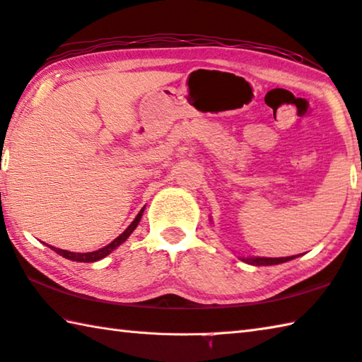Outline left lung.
I'll return each instance as SVG.
<instances>
[{
    "label": "left lung",
    "instance_id": "obj_1",
    "mask_svg": "<svg viewBox=\"0 0 362 362\" xmlns=\"http://www.w3.org/2000/svg\"><path fill=\"white\" fill-rule=\"evenodd\" d=\"M296 258V256H286V258H242V261L248 262V264L253 266H274L280 264V262H286Z\"/></svg>",
    "mask_w": 362,
    "mask_h": 362
}]
</instances>
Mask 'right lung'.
<instances>
[{"instance_id": "right-lung-1", "label": "right lung", "mask_w": 362, "mask_h": 362, "mask_svg": "<svg viewBox=\"0 0 362 362\" xmlns=\"http://www.w3.org/2000/svg\"><path fill=\"white\" fill-rule=\"evenodd\" d=\"M142 212H144V209H141V212L137 214V216L133 220V223H131V225H129L127 229H124V231H123L120 235H118L117 239H114L112 242H110L109 245H106L104 248L96 250V252H90V253H74V252H68V250L55 248V247H50V245H49V247H50L52 250H54V252H57L58 255H62L63 258L71 259V261H78V262H95V261H100V259L104 258V256H107L110 252H114V250H115L118 245H122L123 242L129 238V234L134 231L137 225H139V221H141V218H142Z\"/></svg>"}]
</instances>
